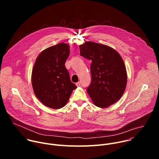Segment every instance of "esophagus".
<instances>
[{"label":"esophagus","instance_id":"34e87169","mask_svg":"<svg viewBox=\"0 0 159 159\" xmlns=\"http://www.w3.org/2000/svg\"><path fill=\"white\" fill-rule=\"evenodd\" d=\"M75 84H76V85H77V87H80V82H77Z\"/></svg>","mask_w":159,"mask_h":159}]
</instances>
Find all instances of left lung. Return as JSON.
<instances>
[{
    "label": "left lung",
    "mask_w": 159,
    "mask_h": 159,
    "mask_svg": "<svg viewBox=\"0 0 159 159\" xmlns=\"http://www.w3.org/2000/svg\"><path fill=\"white\" fill-rule=\"evenodd\" d=\"M80 55L92 60V81L87 91L94 104L105 108L123 96L127 83L126 66L120 55L106 45L87 41L79 46Z\"/></svg>",
    "instance_id": "obj_1"
}]
</instances>
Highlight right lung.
<instances>
[{
	"mask_svg": "<svg viewBox=\"0 0 159 159\" xmlns=\"http://www.w3.org/2000/svg\"><path fill=\"white\" fill-rule=\"evenodd\" d=\"M69 48V44L61 43L45 49L37 57L32 70L36 96L44 106L55 109L64 107L77 88L65 65Z\"/></svg>",
	"mask_w": 159,
	"mask_h": 159,
	"instance_id": "1",
	"label": "right lung"
}]
</instances>
